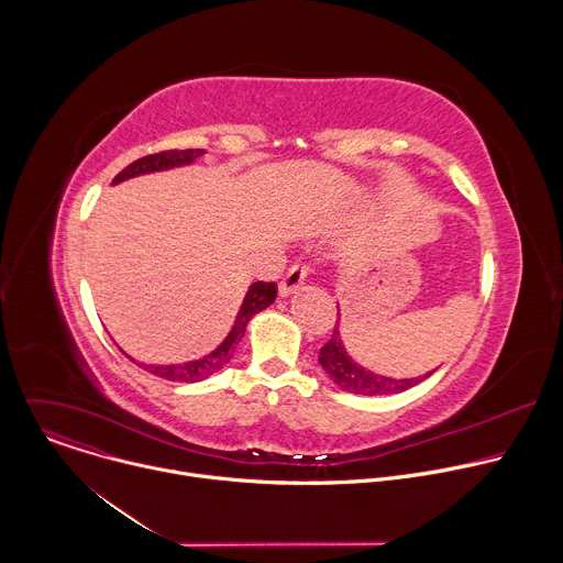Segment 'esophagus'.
I'll list each match as a JSON object with an SVG mask.
<instances>
[{
    "label": "esophagus",
    "mask_w": 563,
    "mask_h": 563,
    "mask_svg": "<svg viewBox=\"0 0 563 563\" xmlns=\"http://www.w3.org/2000/svg\"><path fill=\"white\" fill-rule=\"evenodd\" d=\"M307 280V267L305 265H291L289 272L285 274V278L280 280V296H291L296 294Z\"/></svg>",
    "instance_id": "1"
}]
</instances>
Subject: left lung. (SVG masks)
Returning <instances> with one entry per match:
<instances>
[{
	"label": "left lung",
	"mask_w": 563,
	"mask_h": 563,
	"mask_svg": "<svg viewBox=\"0 0 563 563\" xmlns=\"http://www.w3.org/2000/svg\"><path fill=\"white\" fill-rule=\"evenodd\" d=\"M339 320H341V311H339ZM339 320L332 339L320 347V356L318 363L320 367L325 369V374L332 378L334 385H339L343 391H352V394H361V396H385V394H398L406 391L410 387H415L417 383H421L423 378L432 376L437 369L426 372L423 376H412V378H391V376H383L376 374L363 365H358L345 350V343L341 339L339 332Z\"/></svg>",
	"instance_id": "8db88e82"
}]
</instances>
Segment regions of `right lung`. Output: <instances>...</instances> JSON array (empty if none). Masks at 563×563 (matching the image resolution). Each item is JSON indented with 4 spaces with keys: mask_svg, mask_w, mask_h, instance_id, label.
Masks as SVG:
<instances>
[{
    "mask_svg": "<svg viewBox=\"0 0 563 563\" xmlns=\"http://www.w3.org/2000/svg\"><path fill=\"white\" fill-rule=\"evenodd\" d=\"M205 155V148H185V151H163V153H153V155H144L140 159H135V163H131L126 169H122L115 178H113V185H120L129 178H135V176H144V174H155V172H169V169H176V167H187V165H194L196 159ZM276 283H252L245 298H243V305H240L238 313H235V320L233 325L229 330V334L224 336V341L209 354L196 358V361H187V363H172V365H146V363H140L142 369L159 376V378H167V380H178V383H196V380H205L209 378L211 374H216L218 369H222L233 352H235V345L240 343V339L245 336V330H247V323L250 320L267 309L274 300H276ZM126 358H131L122 347H118ZM135 363V358H131Z\"/></svg>",
    "mask_w": 563,
    "mask_h": 563,
    "instance_id": "1",
    "label": "right lung"
}]
</instances>
